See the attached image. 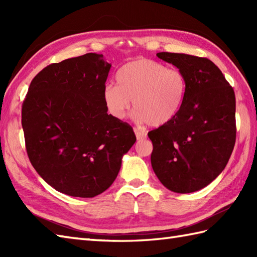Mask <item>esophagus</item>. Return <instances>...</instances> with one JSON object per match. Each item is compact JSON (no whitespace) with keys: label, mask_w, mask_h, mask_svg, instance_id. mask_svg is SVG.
I'll list each match as a JSON object with an SVG mask.
<instances>
[{"label":"esophagus","mask_w":257,"mask_h":257,"mask_svg":"<svg viewBox=\"0 0 257 257\" xmlns=\"http://www.w3.org/2000/svg\"><path fill=\"white\" fill-rule=\"evenodd\" d=\"M134 132H135L136 137H137L138 140H143V139H146V138H147V134L144 133V132H141V130H139V129H137V128H135Z\"/></svg>","instance_id":"1"}]
</instances>
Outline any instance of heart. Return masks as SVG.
Masks as SVG:
<instances>
[{
    "instance_id": "obj_1",
    "label": "heart",
    "mask_w": 257,
    "mask_h": 257,
    "mask_svg": "<svg viewBox=\"0 0 257 257\" xmlns=\"http://www.w3.org/2000/svg\"><path fill=\"white\" fill-rule=\"evenodd\" d=\"M117 85L103 87V101L114 118L123 119L134 101L135 117L151 127H162L176 118L187 95V79L177 68L152 59L124 64L116 75Z\"/></svg>"
}]
</instances>
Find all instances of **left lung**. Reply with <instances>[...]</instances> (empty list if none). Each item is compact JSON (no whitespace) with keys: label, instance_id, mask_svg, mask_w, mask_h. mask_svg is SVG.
<instances>
[{"label":"left lung","instance_id":"1","mask_svg":"<svg viewBox=\"0 0 257 257\" xmlns=\"http://www.w3.org/2000/svg\"><path fill=\"white\" fill-rule=\"evenodd\" d=\"M187 79V95L172 121L148 133L151 166L167 189L191 193L224 170L236 139L235 94L220 68L204 57L158 53Z\"/></svg>","mask_w":257,"mask_h":257}]
</instances>
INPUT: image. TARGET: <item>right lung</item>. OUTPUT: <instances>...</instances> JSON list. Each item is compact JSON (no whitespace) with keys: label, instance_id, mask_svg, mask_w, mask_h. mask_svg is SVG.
<instances>
[{"label":"right lung","instance_id":"right-lung-1","mask_svg":"<svg viewBox=\"0 0 257 257\" xmlns=\"http://www.w3.org/2000/svg\"><path fill=\"white\" fill-rule=\"evenodd\" d=\"M110 67L95 53L48 65L31 81L22 105L32 166L70 196L106 191L136 143L132 125L107 113L102 92Z\"/></svg>","mask_w":257,"mask_h":257}]
</instances>
